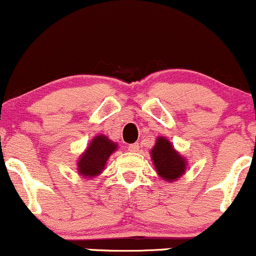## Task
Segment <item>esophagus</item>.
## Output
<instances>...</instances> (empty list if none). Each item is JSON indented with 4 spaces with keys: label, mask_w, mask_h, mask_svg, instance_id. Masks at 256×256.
Returning <instances> with one entry per match:
<instances>
[{
    "label": "esophagus",
    "mask_w": 256,
    "mask_h": 256,
    "mask_svg": "<svg viewBox=\"0 0 256 256\" xmlns=\"http://www.w3.org/2000/svg\"><path fill=\"white\" fill-rule=\"evenodd\" d=\"M128 152H138V149H140V146H138L137 143H134V144H130V146H128Z\"/></svg>",
    "instance_id": "obj_1"
}]
</instances>
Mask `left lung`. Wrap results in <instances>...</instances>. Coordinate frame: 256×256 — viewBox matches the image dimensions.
<instances>
[{"mask_svg": "<svg viewBox=\"0 0 256 256\" xmlns=\"http://www.w3.org/2000/svg\"><path fill=\"white\" fill-rule=\"evenodd\" d=\"M152 158L160 177L166 182H172L180 177L185 171L184 158L173 149L166 138H158L152 150Z\"/></svg>", "mask_w": 256, "mask_h": 256, "instance_id": "8db88e82", "label": "left lung"}]
</instances>
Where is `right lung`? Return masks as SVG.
Listing matches in <instances>:
<instances>
[{"instance_id":"1","label":"right lung","mask_w":256,"mask_h":256,"mask_svg":"<svg viewBox=\"0 0 256 256\" xmlns=\"http://www.w3.org/2000/svg\"><path fill=\"white\" fill-rule=\"evenodd\" d=\"M116 149V144L108 140L106 136H96L91 140L86 152L82 155L78 162V171L86 178L95 177L107 162L110 155Z\"/></svg>"}]
</instances>
